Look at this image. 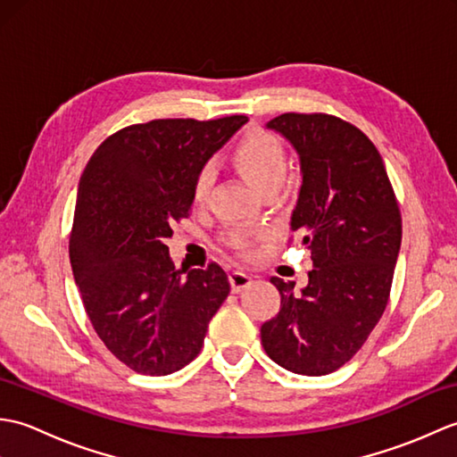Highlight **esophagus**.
Here are the masks:
<instances>
[{
    "instance_id": "34e87169",
    "label": "esophagus",
    "mask_w": 457,
    "mask_h": 457,
    "mask_svg": "<svg viewBox=\"0 0 457 457\" xmlns=\"http://www.w3.org/2000/svg\"><path fill=\"white\" fill-rule=\"evenodd\" d=\"M229 283H231V290H234V293H241V290L253 283V275H249V273H245V270H239V269L231 270Z\"/></svg>"
}]
</instances>
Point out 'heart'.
Here are the masks:
<instances>
[{"label": "heart", "instance_id": "b5f03b06", "mask_svg": "<svg viewBox=\"0 0 457 457\" xmlns=\"http://www.w3.org/2000/svg\"><path fill=\"white\" fill-rule=\"evenodd\" d=\"M236 162L237 167L244 170L245 177L251 180V184H255L259 190H265L273 184H283L287 177V153L283 149V145L275 139L273 135H269L265 131H253L249 133L247 137L237 145L236 149ZM213 182V164L206 162L204 167L198 170L196 179H194V200L202 202L206 198V194ZM251 234L245 228H236L229 234V245H234L236 249H245L249 245Z\"/></svg>", "mask_w": 457, "mask_h": 457}]
</instances>
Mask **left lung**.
<instances>
[{"label": "left lung", "instance_id": "1", "mask_svg": "<svg viewBox=\"0 0 457 457\" xmlns=\"http://www.w3.org/2000/svg\"><path fill=\"white\" fill-rule=\"evenodd\" d=\"M298 154L300 184L290 231L303 236L308 283L273 277L278 314L261 344L280 367L328 375L349 361L389 300L403 221L381 154L352 123L326 113H283L265 125Z\"/></svg>", "mask_w": 457, "mask_h": 457}]
</instances>
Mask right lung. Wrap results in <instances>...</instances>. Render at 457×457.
<instances>
[{"mask_svg":"<svg viewBox=\"0 0 457 457\" xmlns=\"http://www.w3.org/2000/svg\"><path fill=\"white\" fill-rule=\"evenodd\" d=\"M245 115L154 120L105 139L79 184L71 265L105 347L145 375H170L200 353L212 316L229 295L220 265L174 269L164 245L187 218L194 179Z\"/></svg>","mask_w":457,"mask_h":457,"instance_id":"1","label":"right lung"}]
</instances>
